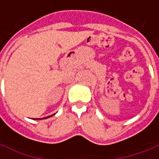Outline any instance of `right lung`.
<instances>
[{
	"label": "right lung",
	"mask_w": 159,
	"mask_h": 159,
	"mask_svg": "<svg viewBox=\"0 0 159 159\" xmlns=\"http://www.w3.org/2000/svg\"><path fill=\"white\" fill-rule=\"evenodd\" d=\"M48 116H47V117H43V118H48Z\"/></svg>",
	"instance_id": "add662e5"
}]
</instances>
